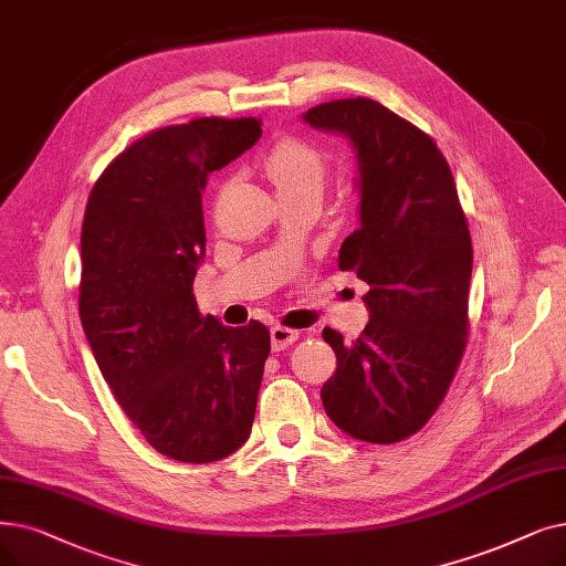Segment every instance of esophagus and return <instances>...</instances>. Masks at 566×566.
Instances as JSON below:
<instances>
[{
    "label": "esophagus",
    "mask_w": 566,
    "mask_h": 566,
    "mask_svg": "<svg viewBox=\"0 0 566 566\" xmlns=\"http://www.w3.org/2000/svg\"><path fill=\"white\" fill-rule=\"evenodd\" d=\"M298 337H301V333L293 331V328H284V326H273V328H270V344H273L275 352L286 349L289 344H293Z\"/></svg>",
    "instance_id": "esophagus-1"
}]
</instances>
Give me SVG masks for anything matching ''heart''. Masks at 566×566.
Returning a JSON list of instances; mask_svg holds the SVG:
<instances>
[{"label": "heart", "mask_w": 566, "mask_h": 566, "mask_svg": "<svg viewBox=\"0 0 566 566\" xmlns=\"http://www.w3.org/2000/svg\"><path fill=\"white\" fill-rule=\"evenodd\" d=\"M263 170L268 180L273 182L280 201L305 199V196L322 199L328 164L324 153H318L314 145L298 138H286L268 153Z\"/></svg>", "instance_id": "1"}]
</instances>
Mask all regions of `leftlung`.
<instances>
[{"mask_svg":"<svg viewBox=\"0 0 566 566\" xmlns=\"http://www.w3.org/2000/svg\"><path fill=\"white\" fill-rule=\"evenodd\" d=\"M303 119L356 150L360 227L337 265L370 286L360 337L347 344L324 328L337 370L322 402L342 432L392 444L430 421L462 358L470 229L444 155L411 122L365 96L314 106Z\"/></svg>","mask_w":566,"mask_h":566,"instance_id":"left-lung-1","label":"left lung"}]
</instances>
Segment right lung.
<instances>
[{"mask_svg": "<svg viewBox=\"0 0 566 566\" xmlns=\"http://www.w3.org/2000/svg\"><path fill=\"white\" fill-rule=\"evenodd\" d=\"M261 138L254 117H201L127 147L92 187L81 233V322L119 407L161 455L214 462L254 423L270 333L201 316L212 170Z\"/></svg>", "mask_w": 566, "mask_h": 566, "instance_id": "add662e5", "label": "right lung"}]
</instances>
